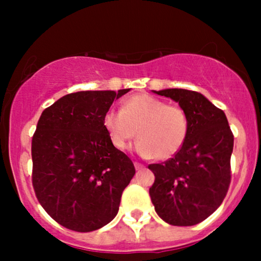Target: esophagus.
I'll return each instance as SVG.
<instances>
[{
	"mask_svg": "<svg viewBox=\"0 0 261 261\" xmlns=\"http://www.w3.org/2000/svg\"><path fill=\"white\" fill-rule=\"evenodd\" d=\"M134 164H135V168H136V170H141V169L145 168V166H143V164L139 163V162H135Z\"/></svg>",
	"mask_w": 261,
	"mask_h": 261,
	"instance_id": "obj_1",
	"label": "esophagus"
}]
</instances>
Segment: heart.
<instances>
[{
    "mask_svg": "<svg viewBox=\"0 0 261 261\" xmlns=\"http://www.w3.org/2000/svg\"><path fill=\"white\" fill-rule=\"evenodd\" d=\"M103 126L115 148L126 149L137 134L136 152L141 157L168 160L184 145L189 119L182 108L142 93L127 98L121 110H108Z\"/></svg>",
    "mask_w": 261,
    "mask_h": 261,
    "instance_id": "obj_1",
    "label": "heart"
}]
</instances>
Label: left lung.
<instances>
[{
	"instance_id": "1",
	"label": "left lung",
	"mask_w": 261,
	"mask_h": 261,
	"mask_svg": "<svg viewBox=\"0 0 261 261\" xmlns=\"http://www.w3.org/2000/svg\"><path fill=\"white\" fill-rule=\"evenodd\" d=\"M152 92L170 98L185 110L189 131L174 157L148 166L155 176L149 196L164 222L194 226L214 214L226 196L233 134L223 110L201 93L181 88Z\"/></svg>"
}]
</instances>
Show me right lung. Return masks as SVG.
<instances>
[{
    "instance_id": "obj_1",
    "label": "right lung",
    "mask_w": 261,
    "mask_h": 261,
    "mask_svg": "<svg viewBox=\"0 0 261 261\" xmlns=\"http://www.w3.org/2000/svg\"><path fill=\"white\" fill-rule=\"evenodd\" d=\"M128 91L71 93L41 113L32 141L33 187L43 208L66 228L91 232L118 215L135 167L114 147L103 116Z\"/></svg>"
}]
</instances>
